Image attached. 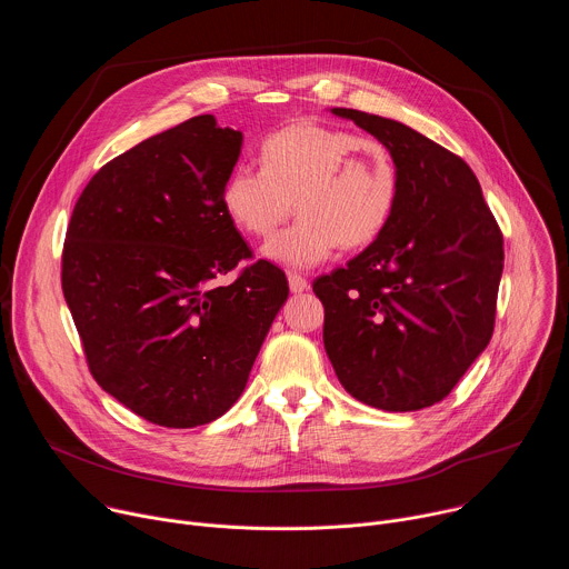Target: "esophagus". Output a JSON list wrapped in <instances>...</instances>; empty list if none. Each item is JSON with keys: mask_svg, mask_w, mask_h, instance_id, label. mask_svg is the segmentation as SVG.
<instances>
[{"mask_svg": "<svg viewBox=\"0 0 569 569\" xmlns=\"http://www.w3.org/2000/svg\"><path fill=\"white\" fill-rule=\"evenodd\" d=\"M288 286H290V292H295V295H301V292H306L310 288L308 281L301 274H297V272H288Z\"/></svg>", "mask_w": 569, "mask_h": 569, "instance_id": "obj_1", "label": "esophagus"}]
</instances>
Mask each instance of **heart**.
Returning a JSON list of instances; mask_svg holds the SVG:
<instances>
[{
    "label": "heart",
    "mask_w": 569,
    "mask_h": 569,
    "mask_svg": "<svg viewBox=\"0 0 569 569\" xmlns=\"http://www.w3.org/2000/svg\"><path fill=\"white\" fill-rule=\"evenodd\" d=\"M263 169L236 164L222 184L227 216L268 238L299 209V220L263 248L270 261L312 268L340 246L373 242L391 220L398 173L391 152L362 134L319 123H295L261 146Z\"/></svg>",
    "instance_id": "heart-1"
}]
</instances>
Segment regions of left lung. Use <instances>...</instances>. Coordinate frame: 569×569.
<instances>
[{"label": "left lung", "instance_id": "obj_1", "mask_svg": "<svg viewBox=\"0 0 569 569\" xmlns=\"http://www.w3.org/2000/svg\"><path fill=\"white\" fill-rule=\"evenodd\" d=\"M331 112L391 152L398 200L365 252L312 283L323 349L353 398L417 412L443 400L491 342L502 233L461 157L400 121Z\"/></svg>", "mask_w": 569, "mask_h": 569}]
</instances>
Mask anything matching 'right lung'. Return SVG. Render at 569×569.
<instances>
[{
  "label": "right lung",
  "instance_id": "add662e5",
  "mask_svg": "<svg viewBox=\"0 0 569 569\" xmlns=\"http://www.w3.org/2000/svg\"><path fill=\"white\" fill-rule=\"evenodd\" d=\"M242 132L213 114L159 132L80 193L62 250V292L94 380L164 428L216 421L238 400L288 279L257 261L222 207Z\"/></svg>",
  "mask_w": 569,
  "mask_h": 569
}]
</instances>
